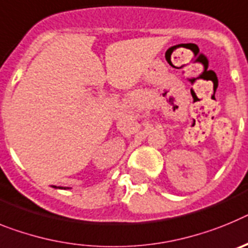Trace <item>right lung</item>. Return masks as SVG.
Returning a JSON list of instances; mask_svg holds the SVG:
<instances>
[{"instance_id": "obj_1", "label": "right lung", "mask_w": 248, "mask_h": 248, "mask_svg": "<svg viewBox=\"0 0 248 248\" xmlns=\"http://www.w3.org/2000/svg\"><path fill=\"white\" fill-rule=\"evenodd\" d=\"M53 187H56V186H53ZM59 188H63V187H59Z\"/></svg>"}]
</instances>
